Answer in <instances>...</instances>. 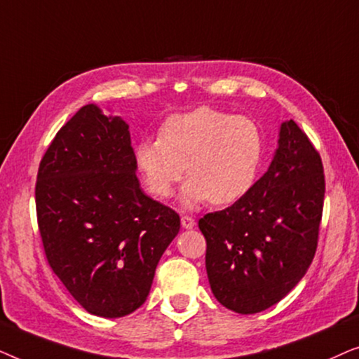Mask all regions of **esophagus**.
Returning a JSON list of instances; mask_svg holds the SVG:
<instances>
[{
	"label": "esophagus",
	"instance_id": "1",
	"mask_svg": "<svg viewBox=\"0 0 359 359\" xmlns=\"http://www.w3.org/2000/svg\"><path fill=\"white\" fill-rule=\"evenodd\" d=\"M181 225H183V229L189 230V229L194 227L196 222H194L193 217H189V215H183V217H181Z\"/></svg>",
	"mask_w": 359,
	"mask_h": 359
}]
</instances>
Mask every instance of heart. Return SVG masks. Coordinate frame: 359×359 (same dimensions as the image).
I'll return each mask as SVG.
<instances>
[{
    "label": "heart",
    "mask_w": 359,
    "mask_h": 359,
    "mask_svg": "<svg viewBox=\"0 0 359 359\" xmlns=\"http://www.w3.org/2000/svg\"><path fill=\"white\" fill-rule=\"evenodd\" d=\"M263 154L257 122L203 106L170 116L160 139L140 142L135 160L147 189L158 199L173 194L186 168L181 203L194 208L208 199L214 205L242 199L257 181Z\"/></svg>",
    "instance_id": "1"
}]
</instances>
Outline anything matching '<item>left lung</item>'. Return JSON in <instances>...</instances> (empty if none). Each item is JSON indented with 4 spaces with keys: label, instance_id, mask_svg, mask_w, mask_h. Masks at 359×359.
Segmentation results:
<instances>
[{
    "label": "left lung",
    "instance_id": "1",
    "mask_svg": "<svg viewBox=\"0 0 359 359\" xmlns=\"http://www.w3.org/2000/svg\"><path fill=\"white\" fill-rule=\"evenodd\" d=\"M323 194L320 155L296 122H283L266 173L230 208L199 220L209 284L224 307L257 313L296 287L316 255Z\"/></svg>",
    "mask_w": 359,
    "mask_h": 359
}]
</instances>
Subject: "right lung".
<instances>
[{
    "mask_svg": "<svg viewBox=\"0 0 359 359\" xmlns=\"http://www.w3.org/2000/svg\"><path fill=\"white\" fill-rule=\"evenodd\" d=\"M126 121L83 106L41 161L36 209L47 262L93 316H129L147 301L180 215L137 178Z\"/></svg>",
    "mask_w": 359,
    "mask_h": 359,
    "instance_id": "right-lung-1",
    "label": "right lung"
}]
</instances>
